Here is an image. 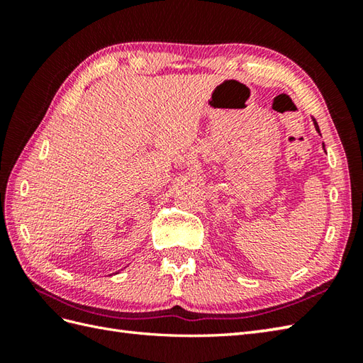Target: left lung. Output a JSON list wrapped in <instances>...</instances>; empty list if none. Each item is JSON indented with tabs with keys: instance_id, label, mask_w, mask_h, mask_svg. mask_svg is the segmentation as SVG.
<instances>
[{
	"instance_id": "obj_1",
	"label": "left lung",
	"mask_w": 363,
	"mask_h": 363,
	"mask_svg": "<svg viewBox=\"0 0 363 363\" xmlns=\"http://www.w3.org/2000/svg\"><path fill=\"white\" fill-rule=\"evenodd\" d=\"M313 125H315V129H317V130H318V133H320V128H318V125H317V121H315V120H313ZM323 148H325V145H323Z\"/></svg>"
}]
</instances>
